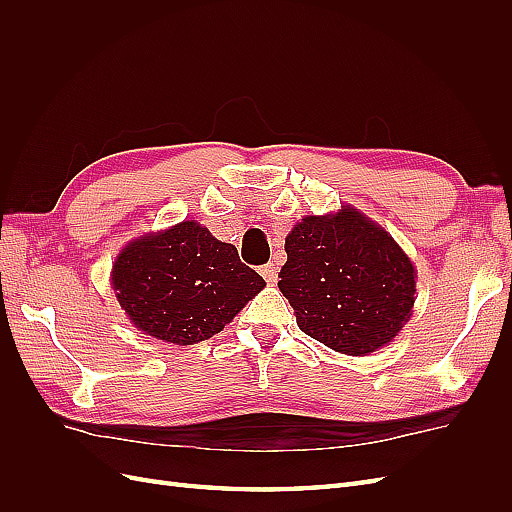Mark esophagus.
<instances>
[{
    "label": "esophagus",
    "instance_id": "34e87169",
    "mask_svg": "<svg viewBox=\"0 0 512 512\" xmlns=\"http://www.w3.org/2000/svg\"><path fill=\"white\" fill-rule=\"evenodd\" d=\"M260 275L265 277L267 282H271V284H273V282L277 280V265H275V262H267V265L260 269Z\"/></svg>",
    "mask_w": 512,
    "mask_h": 512
}]
</instances>
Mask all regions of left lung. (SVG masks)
I'll use <instances>...</instances> for the list:
<instances>
[{
    "label": "left lung",
    "instance_id": "left-lung-1",
    "mask_svg": "<svg viewBox=\"0 0 512 512\" xmlns=\"http://www.w3.org/2000/svg\"><path fill=\"white\" fill-rule=\"evenodd\" d=\"M282 294L299 329L335 352L369 354L401 331L414 305V267L389 232L350 207L309 215L286 237Z\"/></svg>",
    "mask_w": 512,
    "mask_h": 512
}]
</instances>
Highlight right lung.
<instances>
[{
    "instance_id": "right-lung-1",
    "label": "right lung",
    "mask_w": 512,
    "mask_h": 512,
    "mask_svg": "<svg viewBox=\"0 0 512 512\" xmlns=\"http://www.w3.org/2000/svg\"><path fill=\"white\" fill-rule=\"evenodd\" d=\"M119 305L136 329L188 346L220 333L265 280L235 245L196 222H181L123 250L113 267Z\"/></svg>"
}]
</instances>
